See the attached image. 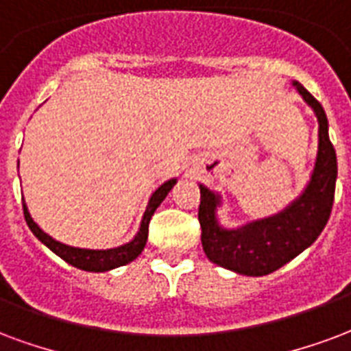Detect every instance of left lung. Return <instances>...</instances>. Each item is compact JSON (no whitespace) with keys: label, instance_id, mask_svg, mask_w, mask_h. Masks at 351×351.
Wrapping results in <instances>:
<instances>
[{"label":"left lung","instance_id":"left-lung-1","mask_svg":"<svg viewBox=\"0 0 351 351\" xmlns=\"http://www.w3.org/2000/svg\"><path fill=\"white\" fill-rule=\"evenodd\" d=\"M318 119V154L307 188L279 214L247 223L240 228H223L215 210L221 197L201 188L199 223L202 249L210 261L249 277H262L303 253L320 236L329 219L337 182V154L328 134V117L322 104L301 83H292Z\"/></svg>","mask_w":351,"mask_h":351}]
</instances>
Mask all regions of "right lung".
<instances>
[{
  "instance_id": "obj_1",
  "label": "right lung",
  "mask_w": 351,
  "mask_h": 351,
  "mask_svg": "<svg viewBox=\"0 0 351 351\" xmlns=\"http://www.w3.org/2000/svg\"><path fill=\"white\" fill-rule=\"evenodd\" d=\"M176 184V178H171L165 184H162L160 188L156 189L152 197H150L149 206L145 210V215L141 219V227H139V232L136 234V238L128 243H124L121 247L115 249H104V251H95V249H80V247H70V245H64L61 241L53 240L51 236H48L44 232L43 228L38 227L37 223L33 221L29 210L23 202V217L27 221V227L31 228V232L37 236L38 240L43 241L46 247H50L57 256H61L64 262H69L70 266L74 268L85 269V271H108V269L119 268V266H124L128 262L136 261L137 256L141 255V251L145 249V243H147V238H149V223L150 217L154 215L156 208L162 204V201L167 197V193L173 189V186Z\"/></svg>"
}]
</instances>
